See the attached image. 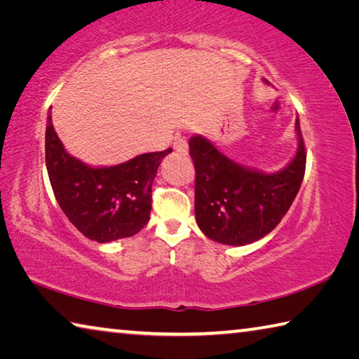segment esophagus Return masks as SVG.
<instances>
[{
  "label": "esophagus",
  "instance_id": "esophagus-1",
  "mask_svg": "<svg viewBox=\"0 0 359 359\" xmlns=\"http://www.w3.org/2000/svg\"><path fill=\"white\" fill-rule=\"evenodd\" d=\"M174 150L179 151V154L185 155L188 151V144L184 137H175L174 139Z\"/></svg>",
  "mask_w": 359,
  "mask_h": 359
}]
</instances>
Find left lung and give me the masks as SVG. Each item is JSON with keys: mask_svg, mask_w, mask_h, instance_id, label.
Returning <instances> with one entry per match:
<instances>
[{"mask_svg": "<svg viewBox=\"0 0 359 359\" xmlns=\"http://www.w3.org/2000/svg\"><path fill=\"white\" fill-rule=\"evenodd\" d=\"M299 145L282 171L266 174L241 166L209 139L193 136L194 214L199 229L224 245H245L269 234L293 204L306 172V145L296 118Z\"/></svg>", "mask_w": 359, "mask_h": 359, "instance_id": "left-lung-1", "label": "left lung"}]
</instances>
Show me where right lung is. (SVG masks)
Wrapping results in <instances>:
<instances>
[{
	"instance_id": "1",
	"label": "right lung",
	"mask_w": 359,
	"mask_h": 359,
	"mask_svg": "<svg viewBox=\"0 0 359 359\" xmlns=\"http://www.w3.org/2000/svg\"><path fill=\"white\" fill-rule=\"evenodd\" d=\"M172 149L135 156L109 168H92L65 150L47 117L46 166L57 203L85 238L104 244L131 238L147 224L151 184Z\"/></svg>"
}]
</instances>
